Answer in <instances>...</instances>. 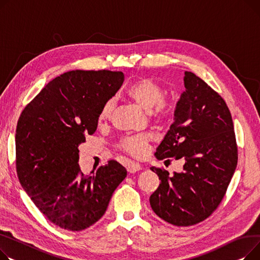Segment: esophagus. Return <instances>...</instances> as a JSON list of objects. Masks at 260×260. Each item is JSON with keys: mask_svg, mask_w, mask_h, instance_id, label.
Wrapping results in <instances>:
<instances>
[{"mask_svg": "<svg viewBox=\"0 0 260 260\" xmlns=\"http://www.w3.org/2000/svg\"><path fill=\"white\" fill-rule=\"evenodd\" d=\"M142 169L141 166L139 164H134V162H130L128 166H127V171L129 173H135L137 171H140Z\"/></svg>", "mask_w": 260, "mask_h": 260, "instance_id": "34e87169", "label": "esophagus"}]
</instances>
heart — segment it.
Here are the masks:
<instances>
[{"mask_svg":"<svg viewBox=\"0 0 260 260\" xmlns=\"http://www.w3.org/2000/svg\"><path fill=\"white\" fill-rule=\"evenodd\" d=\"M126 95L136 106L147 111L149 116L156 123H166L175 114V105L165 99V88L152 79L143 78L134 82L127 88ZM113 108V100L110 99L104 103L98 116L99 124H104L110 119ZM151 141L152 135L150 133H136L121 139L117 144V148L134 158H143L148 153Z\"/></svg>","mask_w":260,"mask_h":260,"instance_id":"1","label":"heart"}]
</instances>
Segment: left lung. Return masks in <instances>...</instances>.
Returning <instances> with one entry per match:
<instances>
[{
  "label": "left lung",
  "mask_w": 260,
  "mask_h": 260,
  "mask_svg": "<svg viewBox=\"0 0 260 260\" xmlns=\"http://www.w3.org/2000/svg\"><path fill=\"white\" fill-rule=\"evenodd\" d=\"M186 91L174 121L155 156L182 159L184 171L170 175L151 167L159 186L150 196L155 214L177 226L200 223L212 215L225 195L238 160L232 115L224 100L200 76L185 72Z\"/></svg>",
  "instance_id": "obj_1"
}]
</instances>
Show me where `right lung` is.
<instances>
[{
	"label": "right lung",
	"instance_id": "add662e5",
	"mask_svg": "<svg viewBox=\"0 0 260 260\" xmlns=\"http://www.w3.org/2000/svg\"><path fill=\"white\" fill-rule=\"evenodd\" d=\"M124 79L120 71H68L46 85L19 117V180L43 215L65 230L83 231L95 223L127 175L114 159L92 175H84L78 164V146L95 132L102 106Z\"/></svg>",
	"mask_w": 260,
	"mask_h": 260
}]
</instances>
